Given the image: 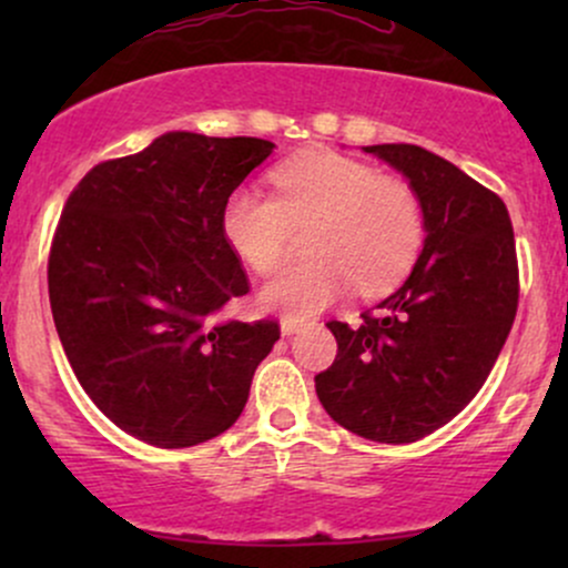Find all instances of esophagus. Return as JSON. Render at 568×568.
<instances>
[{
	"label": "esophagus",
	"mask_w": 568,
	"mask_h": 568,
	"mask_svg": "<svg viewBox=\"0 0 568 568\" xmlns=\"http://www.w3.org/2000/svg\"><path fill=\"white\" fill-rule=\"evenodd\" d=\"M304 328V323L302 321H293V317H283V321H280V331H283V336H293V334H298V331Z\"/></svg>",
	"instance_id": "obj_1"
}]
</instances>
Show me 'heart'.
Segmentation results:
<instances>
[{
    "instance_id": "1",
    "label": "heart",
    "mask_w": 568,
    "mask_h": 568,
    "mask_svg": "<svg viewBox=\"0 0 568 568\" xmlns=\"http://www.w3.org/2000/svg\"><path fill=\"white\" fill-rule=\"evenodd\" d=\"M272 184L275 194L234 189L221 211L224 240L258 275L283 266L293 230L315 224L306 234L315 258L264 285L266 310L310 317L347 296L355 283L363 293L389 291L419 256L425 216L406 181L342 154L310 152L280 165Z\"/></svg>"
}]
</instances>
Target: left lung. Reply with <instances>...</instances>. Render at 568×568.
Instances as JSON below:
<instances>
[{"label": "left lung", "instance_id": "obj_1", "mask_svg": "<svg viewBox=\"0 0 568 568\" xmlns=\"http://www.w3.org/2000/svg\"><path fill=\"white\" fill-rule=\"evenodd\" d=\"M368 154L408 179L425 247L357 328L331 321L338 352L315 389L331 419L376 443H414L452 422L491 374L515 310L518 262L507 207L465 171L414 143Z\"/></svg>", "mask_w": 568, "mask_h": 568}]
</instances>
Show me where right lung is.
I'll use <instances>...</instances> for the list:
<instances>
[{"label":"right lung","instance_id":"1","mask_svg":"<svg viewBox=\"0 0 568 568\" xmlns=\"http://www.w3.org/2000/svg\"><path fill=\"white\" fill-rule=\"evenodd\" d=\"M272 149L173 130L95 165L63 205L48 262L58 338L101 414L149 446L230 429L280 338L275 321H221L247 293L221 211Z\"/></svg>","mask_w":568,"mask_h":568}]
</instances>
